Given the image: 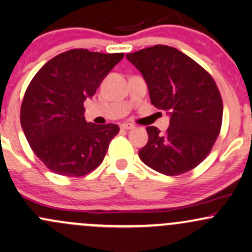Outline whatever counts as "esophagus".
Listing matches in <instances>:
<instances>
[{"mask_svg": "<svg viewBox=\"0 0 252 252\" xmlns=\"http://www.w3.org/2000/svg\"><path fill=\"white\" fill-rule=\"evenodd\" d=\"M121 128L124 130H130V129H134L135 126L132 123H122L121 124Z\"/></svg>", "mask_w": 252, "mask_h": 252, "instance_id": "1", "label": "esophagus"}]
</instances>
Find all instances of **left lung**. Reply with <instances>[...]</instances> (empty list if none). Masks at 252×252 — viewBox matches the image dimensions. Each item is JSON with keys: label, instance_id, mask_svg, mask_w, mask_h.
Returning a JSON list of instances; mask_svg holds the SVG:
<instances>
[{"label": "left lung", "instance_id": "1", "mask_svg": "<svg viewBox=\"0 0 252 252\" xmlns=\"http://www.w3.org/2000/svg\"><path fill=\"white\" fill-rule=\"evenodd\" d=\"M126 59L142 73L150 102L169 116L164 134L148 126V142L138 152L143 163L166 175L195 168L210 154L222 120V102L213 78L176 48L156 45Z\"/></svg>", "mask_w": 252, "mask_h": 252}]
</instances>
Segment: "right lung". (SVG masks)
Instances as JSON below:
<instances>
[{
  "mask_svg": "<svg viewBox=\"0 0 252 252\" xmlns=\"http://www.w3.org/2000/svg\"><path fill=\"white\" fill-rule=\"evenodd\" d=\"M123 57L71 50L46 63L32 79L21 105V126L31 148L52 172L83 176L102 163L120 128L86 122L84 102Z\"/></svg>",
  "mask_w": 252,
  "mask_h": 252,
  "instance_id": "obj_1",
  "label": "right lung"
}]
</instances>
